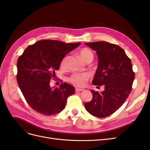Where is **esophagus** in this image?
<instances>
[{"mask_svg":"<svg viewBox=\"0 0 150 150\" xmlns=\"http://www.w3.org/2000/svg\"><path fill=\"white\" fill-rule=\"evenodd\" d=\"M83 90H84L83 89L76 88V93H78V92H81V91H83Z\"/></svg>","mask_w":150,"mask_h":150,"instance_id":"obj_1","label":"esophagus"}]
</instances>
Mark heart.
Here are the masks:
<instances>
[{
    "label": "heart",
    "mask_w": 150,
    "mask_h": 150,
    "mask_svg": "<svg viewBox=\"0 0 150 150\" xmlns=\"http://www.w3.org/2000/svg\"><path fill=\"white\" fill-rule=\"evenodd\" d=\"M79 56L82 59L86 62H91L94 58V54L91 50L87 47H84L79 50ZM66 57L63 58L61 62V66L64 67L65 66ZM89 78V75L87 73H74L72 74L69 78V81L76 86H84L86 81Z\"/></svg>",
    "instance_id": "1"
}]
</instances>
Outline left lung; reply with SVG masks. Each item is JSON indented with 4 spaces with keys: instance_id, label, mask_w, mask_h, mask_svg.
<instances>
[{
    "instance_id": "8db88e82",
    "label": "left lung",
    "mask_w": 150,
    "mask_h": 150,
    "mask_svg": "<svg viewBox=\"0 0 150 150\" xmlns=\"http://www.w3.org/2000/svg\"><path fill=\"white\" fill-rule=\"evenodd\" d=\"M85 44L96 52L98 57L92 83L104 85V90L99 93L92 89V100L86 103L84 107L91 115L105 117L118 110L128 98L134 79L132 64L117 45L105 41Z\"/></svg>"
}]
</instances>
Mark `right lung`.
<instances>
[{"instance_id":"add662e5","label":"right lung","mask_w":150,"mask_h":150,"mask_svg":"<svg viewBox=\"0 0 150 150\" xmlns=\"http://www.w3.org/2000/svg\"><path fill=\"white\" fill-rule=\"evenodd\" d=\"M80 44L41 40L28 46L18 58L17 83L34 111L51 116L64 110L67 98L74 94L75 89L66 83L59 88H51L50 80L55 78L62 59Z\"/></svg>"}]
</instances>
